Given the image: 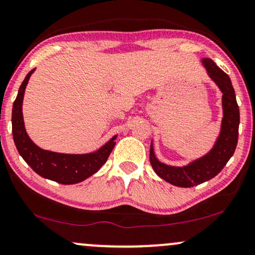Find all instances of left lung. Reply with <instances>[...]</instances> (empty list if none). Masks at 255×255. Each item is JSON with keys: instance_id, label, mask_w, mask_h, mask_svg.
Here are the masks:
<instances>
[{"instance_id": "1", "label": "left lung", "mask_w": 255, "mask_h": 255, "mask_svg": "<svg viewBox=\"0 0 255 255\" xmlns=\"http://www.w3.org/2000/svg\"><path fill=\"white\" fill-rule=\"evenodd\" d=\"M204 67L208 76L216 82L223 92L224 117L221 122L220 134L206 156L192 161L186 166L178 167L160 163L154 156L153 146L150 147V163L153 170L167 183L179 187H192L212 179L223 170L230 158L233 156L238 144L239 134L240 114L238 107L236 92L229 75L225 74L212 59L204 58Z\"/></svg>"}]
</instances>
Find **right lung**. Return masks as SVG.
<instances>
[{"mask_svg":"<svg viewBox=\"0 0 255 255\" xmlns=\"http://www.w3.org/2000/svg\"><path fill=\"white\" fill-rule=\"evenodd\" d=\"M34 71L35 69L29 72L22 82L17 97L12 105V137L16 148L25 163L41 177L64 185L77 184L92 176L103 166L110 156L112 148L115 147V139L117 135L111 138L99 150L87 154L57 153L38 147L26 133L22 114L24 90Z\"/></svg>","mask_w":255,"mask_h":255,"instance_id":"obj_1","label":"right lung"}]
</instances>
